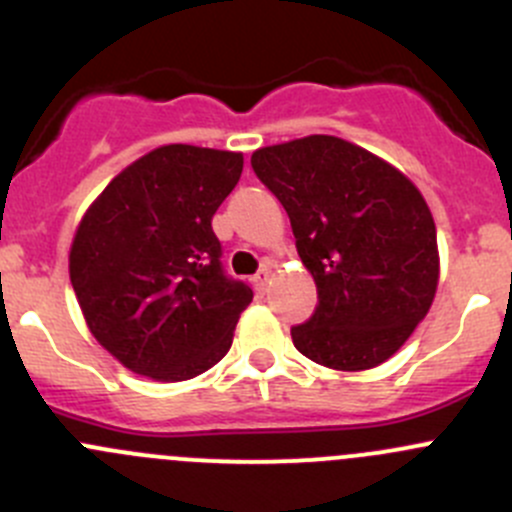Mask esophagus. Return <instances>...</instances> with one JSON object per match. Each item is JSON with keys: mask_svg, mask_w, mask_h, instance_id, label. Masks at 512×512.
<instances>
[{"mask_svg": "<svg viewBox=\"0 0 512 512\" xmlns=\"http://www.w3.org/2000/svg\"><path fill=\"white\" fill-rule=\"evenodd\" d=\"M252 285H255V289L260 294L267 292V285H270V267H262L260 272H257L255 277H252Z\"/></svg>", "mask_w": 512, "mask_h": 512, "instance_id": "obj_1", "label": "esophagus"}]
</instances>
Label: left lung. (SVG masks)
<instances>
[{"mask_svg": "<svg viewBox=\"0 0 512 512\" xmlns=\"http://www.w3.org/2000/svg\"><path fill=\"white\" fill-rule=\"evenodd\" d=\"M252 170L292 223L317 309L292 327L307 359L337 371L384 364L431 309L436 223L401 170L337 136H307L252 153Z\"/></svg>", "mask_w": 512, "mask_h": 512, "instance_id": "left-lung-1", "label": "left lung"}]
</instances>
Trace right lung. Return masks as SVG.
<instances>
[{"label": "right lung", "mask_w": 512, "mask_h": 512, "mask_svg": "<svg viewBox=\"0 0 512 512\" xmlns=\"http://www.w3.org/2000/svg\"><path fill=\"white\" fill-rule=\"evenodd\" d=\"M242 153L170 143L123 168L76 227L69 277L96 342L133 374L185 381L218 364L252 289L225 275L213 215Z\"/></svg>", "instance_id": "right-lung-1"}]
</instances>
